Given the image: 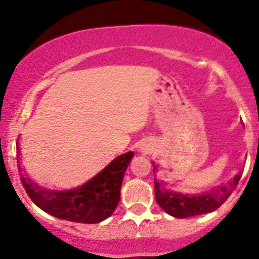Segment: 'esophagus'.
Instances as JSON below:
<instances>
[{
	"mask_svg": "<svg viewBox=\"0 0 259 259\" xmlns=\"http://www.w3.org/2000/svg\"><path fill=\"white\" fill-rule=\"evenodd\" d=\"M140 150H142V151H144V153H148V151H149V149H148V148H140Z\"/></svg>",
	"mask_w": 259,
	"mask_h": 259,
	"instance_id": "34e87169",
	"label": "esophagus"
}]
</instances>
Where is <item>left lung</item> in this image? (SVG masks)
Here are the masks:
<instances>
[{
  "label": "left lung",
  "mask_w": 259,
  "mask_h": 259,
  "mask_svg": "<svg viewBox=\"0 0 259 259\" xmlns=\"http://www.w3.org/2000/svg\"><path fill=\"white\" fill-rule=\"evenodd\" d=\"M154 171L156 165L153 163ZM242 177V171L226 185H219L209 192L200 194H183L174 190L166 189L163 180L154 179L155 187V199L164 211L176 218H188V217L200 215L218 209L233 193Z\"/></svg>",
  "instance_id": "1"
}]
</instances>
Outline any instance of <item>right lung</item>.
Segmentation results:
<instances>
[{"label": "right lung", "mask_w": 259, "mask_h": 259, "mask_svg": "<svg viewBox=\"0 0 259 259\" xmlns=\"http://www.w3.org/2000/svg\"><path fill=\"white\" fill-rule=\"evenodd\" d=\"M133 156V151L119 155L95 177L75 189L51 190L40 187L26 173L21 164L22 159L17 143L18 171L28 197L46 213L75 223H100L114 213L120 200L122 178Z\"/></svg>", "instance_id": "obj_1"}]
</instances>
